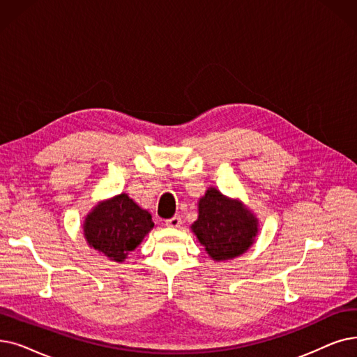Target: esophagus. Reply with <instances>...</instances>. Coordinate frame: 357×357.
Listing matches in <instances>:
<instances>
[{
	"label": "esophagus",
	"instance_id": "34e87169",
	"mask_svg": "<svg viewBox=\"0 0 357 357\" xmlns=\"http://www.w3.org/2000/svg\"><path fill=\"white\" fill-rule=\"evenodd\" d=\"M181 225H182V219L179 215H174L166 220V226H169V227H179Z\"/></svg>",
	"mask_w": 357,
	"mask_h": 357
}]
</instances>
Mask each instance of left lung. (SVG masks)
Listing matches in <instances>:
<instances>
[{"mask_svg":"<svg viewBox=\"0 0 357 357\" xmlns=\"http://www.w3.org/2000/svg\"><path fill=\"white\" fill-rule=\"evenodd\" d=\"M198 241L215 261L243 254L257 235L255 217L238 201L210 188L198 203V219L192 225Z\"/></svg>","mask_w":357,"mask_h":357,"instance_id":"1","label":"left lung"}]
</instances>
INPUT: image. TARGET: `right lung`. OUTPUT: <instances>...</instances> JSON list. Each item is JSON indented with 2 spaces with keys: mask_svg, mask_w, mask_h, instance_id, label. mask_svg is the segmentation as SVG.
Here are the masks:
<instances>
[{
  "mask_svg": "<svg viewBox=\"0 0 357 357\" xmlns=\"http://www.w3.org/2000/svg\"><path fill=\"white\" fill-rule=\"evenodd\" d=\"M153 226L150 213L138 207L127 194L95 207L83 225L89 245L118 262L135 250Z\"/></svg>",
  "mask_w": 357,
  "mask_h": 357,
  "instance_id": "add662e5",
  "label": "right lung"
}]
</instances>
